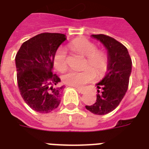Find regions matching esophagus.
<instances>
[{
  "instance_id": "obj_1",
  "label": "esophagus",
  "mask_w": 149,
  "mask_h": 149,
  "mask_svg": "<svg viewBox=\"0 0 149 149\" xmlns=\"http://www.w3.org/2000/svg\"><path fill=\"white\" fill-rule=\"evenodd\" d=\"M77 91H78V92L80 93H82V94H84V93H86V91L84 90V89H82V88H77Z\"/></svg>"
}]
</instances>
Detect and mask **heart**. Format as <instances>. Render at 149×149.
I'll return each instance as SVG.
<instances>
[{"label": "heart", "instance_id": "obj_1", "mask_svg": "<svg viewBox=\"0 0 149 149\" xmlns=\"http://www.w3.org/2000/svg\"><path fill=\"white\" fill-rule=\"evenodd\" d=\"M73 51L86 56L81 72L68 70L62 76L63 83L67 85L82 87L85 84L95 80L96 77H102L108 68V58L103 51L97 50L94 43L86 38H78L70 44ZM54 67L63 71L67 67V52L64 47L57 49L53 56Z\"/></svg>", "mask_w": 149, "mask_h": 149}]
</instances>
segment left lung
Listing matches in <instances>:
<instances>
[{"label":"left lung","mask_w":149,"mask_h":149,"mask_svg":"<svg viewBox=\"0 0 149 149\" xmlns=\"http://www.w3.org/2000/svg\"><path fill=\"white\" fill-rule=\"evenodd\" d=\"M91 36L99 40L107 50L108 68L106 76L97 84L98 93L96 102L86 106V108L94 114L104 115L113 111L125 97L132 62L127 48L113 38L103 34Z\"/></svg>","instance_id":"8db88e82"}]
</instances>
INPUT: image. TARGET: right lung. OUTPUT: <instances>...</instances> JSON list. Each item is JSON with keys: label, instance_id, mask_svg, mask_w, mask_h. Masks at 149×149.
<instances>
[{"label": "right lung", "instance_id": "1", "mask_svg": "<svg viewBox=\"0 0 149 149\" xmlns=\"http://www.w3.org/2000/svg\"><path fill=\"white\" fill-rule=\"evenodd\" d=\"M60 33L38 34L24 42L15 56L18 89L24 102L36 112L49 113L58 107L64 86L52 72L53 56L65 40Z\"/></svg>", "mask_w": 149, "mask_h": 149}]
</instances>
